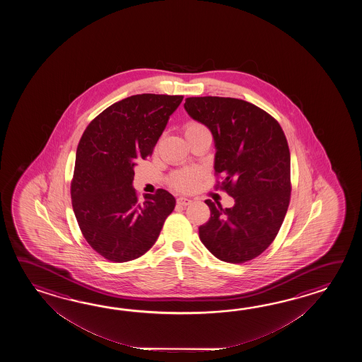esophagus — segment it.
<instances>
[{
    "instance_id": "34e87169",
    "label": "esophagus",
    "mask_w": 362,
    "mask_h": 362,
    "mask_svg": "<svg viewBox=\"0 0 362 362\" xmlns=\"http://www.w3.org/2000/svg\"><path fill=\"white\" fill-rule=\"evenodd\" d=\"M192 199H189V198H184V197H180V198H177L178 206H182V207H186V206L192 204Z\"/></svg>"
}]
</instances>
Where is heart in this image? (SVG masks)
I'll list each match as a JSON object with an SVG mask.
<instances>
[{
    "label": "heart",
    "mask_w": 362,
    "mask_h": 362,
    "mask_svg": "<svg viewBox=\"0 0 362 362\" xmlns=\"http://www.w3.org/2000/svg\"><path fill=\"white\" fill-rule=\"evenodd\" d=\"M202 128H204L202 124L190 122L184 127L185 136L192 132L199 131ZM199 176V170L195 168L177 170L170 176V185L180 192H190L197 186Z\"/></svg>",
    "instance_id": "b5f03b06"
}]
</instances>
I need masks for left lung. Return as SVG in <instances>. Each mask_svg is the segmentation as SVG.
I'll use <instances>...</instances> for the list:
<instances>
[{
    "instance_id": "1",
    "label": "left lung",
    "mask_w": 362,
    "mask_h": 362,
    "mask_svg": "<svg viewBox=\"0 0 362 362\" xmlns=\"http://www.w3.org/2000/svg\"><path fill=\"white\" fill-rule=\"evenodd\" d=\"M185 110L215 139L217 182L234 198L223 208L206 200L211 217L199 238L223 262L242 264L262 254L277 237L291 195L290 150L277 120L250 102L190 97Z\"/></svg>"
}]
</instances>
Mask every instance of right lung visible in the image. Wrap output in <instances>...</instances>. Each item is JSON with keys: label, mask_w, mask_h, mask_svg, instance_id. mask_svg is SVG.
<instances>
[{"label": "right lung", "mask_w": 362, "mask_h": 362, "mask_svg": "<svg viewBox=\"0 0 362 362\" xmlns=\"http://www.w3.org/2000/svg\"><path fill=\"white\" fill-rule=\"evenodd\" d=\"M182 95L136 94L102 111L77 145L71 199L86 242L110 262H125L154 246L175 197L158 189L141 202L132 186L137 159L153 154Z\"/></svg>", "instance_id": "1"}]
</instances>
